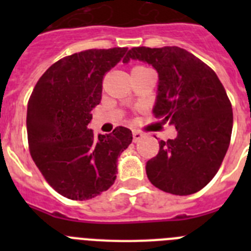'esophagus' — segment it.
<instances>
[{
  "instance_id": "obj_1",
  "label": "esophagus",
  "mask_w": 251,
  "mask_h": 251,
  "mask_svg": "<svg viewBox=\"0 0 251 251\" xmlns=\"http://www.w3.org/2000/svg\"><path fill=\"white\" fill-rule=\"evenodd\" d=\"M132 134H133V141H134V142H138L139 139L143 137V134H142L141 132H138V130H133Z\"/></svg>"
}]
</instances>
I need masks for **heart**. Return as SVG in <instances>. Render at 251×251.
Wrapping results in <instances>:
<instances>
[{"mask_svg":"<svg viewBox=\"0 0 251 251\" xmlns=\"http://www.w3.org/2000/svg\"><path fill=\"white\" fill-rule=\"evenodd\" d=\"M136 68H142V66H136ZM136 68H134V69H136Z\"/></svg>","mask_w":251,"mask_h":251,"instance_id":"heart-1","label":"heart"}]
</instances>
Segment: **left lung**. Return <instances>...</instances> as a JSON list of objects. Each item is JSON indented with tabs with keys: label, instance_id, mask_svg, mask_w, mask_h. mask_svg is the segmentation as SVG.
Returning a JSON list of instances; mask_svg holds the SVG:
<instances>
[{
	"label": "left lung",
	"instance_id": "left-lung-1",
	"mask_svg": "<svg viewBox=\"0 0 251 251\" xmlns=\"http://www.w3.org/2000/svg\"><path fill=\"white\" fill-rule=\"evenodd\" d=\"M138 59L158 73L153 114L170 122L177 137L159 141L146 165L153 186L178 196L205 187L220 168L230 145L232 108L225 88L208 65L177 46L133 48L123 63Z\"/></svg>",
	"mask_w": 251,
	"mask_h": 251
}]
</instances>
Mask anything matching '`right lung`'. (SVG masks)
Segmentation results:
<instances>
[{"instance_id":"right-lung-1","label":"right lung","mask_w":251,"mask_h":251,"mask_svg":"<svg viewBox=\"0 0 251 251\" xmlns=\"http://www.w3.org/2000/svg\"><path fill=\"white\" fill-rule=\"evenodd\" d=\"M127 48L90 49L60 59L40 77L27 104L30 154L44 178L70 200H89L117 178V159L132 132L117 127L94 136L88 124L100 103L103 77Z\"/></svg>"}]
</instances>
